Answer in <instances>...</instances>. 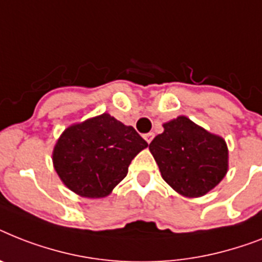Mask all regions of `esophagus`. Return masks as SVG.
I'll return each instance as SVG.
<instances>
[{
  "mask_svg": "<svg viewBox=\"0 0 262 262\" xmlns=\"http://www.w3.org/2000/svg\"><path fill=\"white\" fill-rule=\"evenodd\" d=\"M153 133H146V135H144V138H145V141L148 142V144H149L150 141H152V138H153Z\"/></svg>",
  "mask_w": 262,
  "mask_h": 262,
  "instance_id": "obj_1",
  "label": "esophagus"
}]
</instances>
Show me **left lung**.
I'll return each mask as SVG.
<instances>
[{
    "mask_svg": "<svg viewBox=\"0 0 262 262\" xmlns=\"http://www.w3.org/2000/svg\"><path fill=\"white\" fill-rule=\"evenodd\" d=\"M164 132L149 144L163 179L178 193L199 198L216 187L229 169V149L221 136L186 116L163 124Z\"/></svg>",
    "mask_w": 262,
    "mask_h": 262,
    "instance_id": "left-lung-1",
    "label": "left lung"
}]
</instances>
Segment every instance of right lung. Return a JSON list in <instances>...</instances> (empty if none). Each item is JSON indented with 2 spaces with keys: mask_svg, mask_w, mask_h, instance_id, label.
Returning a JSON list of instances; mask_svg holds the SVG:
<instances>
[{
  "mask_svg": "<svg viewBox=\"0 0 262 262\" xmlns=\"http://www.w3.org/2000/svg\"><path fill=\"white\" fill-rule=\"evenodd\" d=\"M146 146L135 127L103 113L70 125L57 138L52 163L72 192L98 199L112 193L127 175L132 160Z\"/></svg>",
  "mask_w": 262,
  "mask_h": 262,
  "instance_id": "1",
  "label": "right lung"
}]
</instances>
